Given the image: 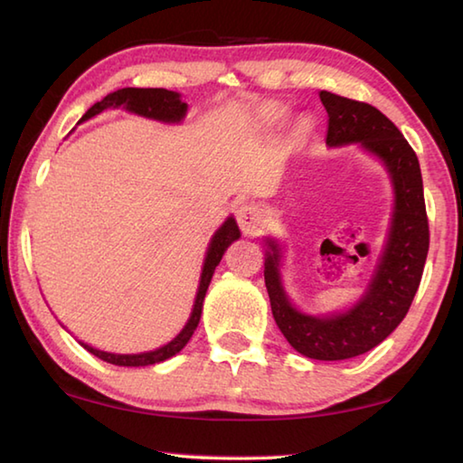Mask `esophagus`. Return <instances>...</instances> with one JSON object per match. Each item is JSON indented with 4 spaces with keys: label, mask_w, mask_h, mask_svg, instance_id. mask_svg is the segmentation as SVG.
I'll return each mask as SVG.
<instances>
[{
    "label": "esophagus",
    "mask_w": 463,
    "mask_h": 463,
    "mask_svg": "<svg viewBox=\"0 0 463 463\" xmlns=\"http://www.w3.org/2000/svg\"><path fill=\"white\" fill-rule=\"evenodd\" d=\"M237 222L245 234H257L265 222V214L255 203H242L237 208Z\"/></svg>",
    "instance_id": "1"
}]
</instances>
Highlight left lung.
Masks as SVG:
<instances>
[{
  "label": "left lung",
  "instance_id": "8db88e82",
  "mask_svg": "<svg viewBox=\"0 0 463 463\" xmlns=\"http://www.w3.org/2000/svg\"><path fill=\"white\" fill-rule=\"evenodd\" d=\"M327 113V146L360 144L386 165L394 186V213L381 263L366 293L348 312L306 316L291 306L279 277V247L267 241L265 285L281 334L299 354L314 360H346L378 346L407 316L421 283L430 222L419 159L389 117L363 100L319 92Z\"/></svg>",
  "mask_w": 463,
  "mask_h": 463
}]
</instances>
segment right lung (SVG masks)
<instances>
[{"label": "right lung", "instance_id": "obj_1", "mask_svg": "<svg viewBox=\"0 0 463 463\" xmlns=\"http://www.w3.org/2000/svg\"><path fill=\"white\" fill-rule=\"evenodd\" d=\"M109 107H125L131 113L149 117V119H157V121H165V123H178L184 119L186 115L188 105L180 100V95L174 90H165V89H119L115 92H109V95L99 100V103L92 105L89 111L82 115L80 121H87L90 117L99 115L100 111H105ZM241 237V231L234 218L229 216L224 221L221 229L216 231V234L210 241L208 245V253L204 259V267H203V275H200V285H198V293H196V301L194 307H192V316L188 319V324L184 326V330L175 335L172 342H167L165 346L151 350V352H141V354H111V352H103L89 346V344H82V348H87L90 354H95L97 358L105 360L109 364H117V366H149L156 363H164V360L172 358L178 354V352L186 346L188 340L194 334L196 326L200 322V314H203V301L208 291L210 279H213V273L216 265L221 263V259L224 255L226 247L231 245L232 241H237Z\"/></svg>", "mask_w": 463, "mask_h": 463}]
</instances>
